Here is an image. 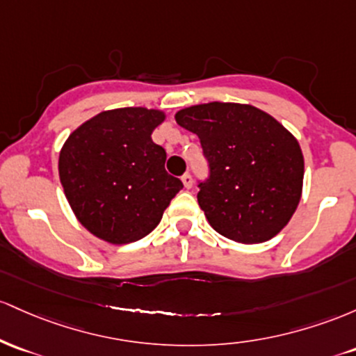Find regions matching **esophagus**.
<instances>
[{"label":"esophagus","mask_w":356,"mask_h":356,"mask_svg":"<svg viewBox=\"0 0 356 356\" xmlns=\"http://www.w3.org/2000/svg\"><path fill=\"white\" fill-rule=\"evenodd\" d=\"M181 181H183V186H185L186 190H191V186H193V178H191L190 173H185L181 177Z\"/></svg>","instance_id":"obj_1"}]
</instances>
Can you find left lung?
Masks as SVG:
<instances>
[{
    "label": "left lung",
    "instance_id": "8db88e82",
    "mask_svg": "<svg viewBox=\"0 0 356 356\" xmlns=\"http://www.w3.org/2000/svg\"><path fill=\"white\" fill-rule=\"evenodd\" d=\"M175 119L198 136L210 163L198 205L213 230L235 242L261 243L284 229L302 193L298 139L250 104H197Z\"/></svg>",
    "mask_w": 356,
    "mask_h": 356
}]
</instances>
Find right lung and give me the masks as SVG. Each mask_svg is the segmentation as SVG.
<instances>
[{
  "instance_id": "right-lung-1",
  "label": "right lung",
  "mask_w": 356,
  "mask_h": 356,
  "mask_svg": "<svg viewBox=\"0 0 356 356\" xmlns=\"http://www.w3.org/2000/svg\"><path fill=\"white\" fill-rule=\"evenodd\" d=\"M166 114L146 107L104 111L63 143L58 177L77 220L114 245L146 237L183 188L166 173L151 134Z\"/></svg>"
}]
</instances>
